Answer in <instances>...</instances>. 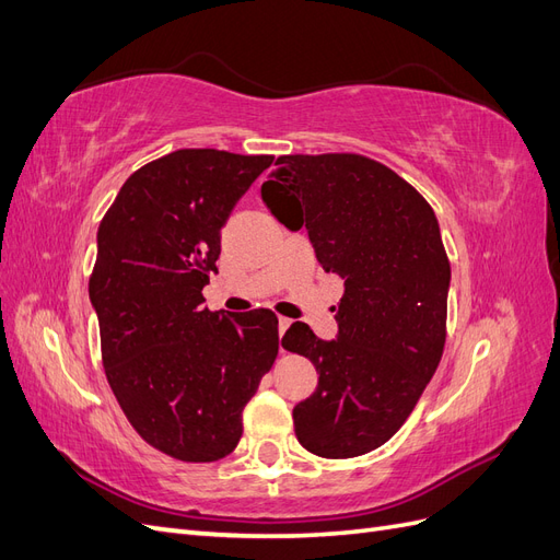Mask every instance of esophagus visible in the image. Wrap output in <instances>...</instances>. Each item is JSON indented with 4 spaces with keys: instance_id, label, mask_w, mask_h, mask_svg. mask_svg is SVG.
<instances>
[{
    "instance_id": "esophagus-1",
    "label": "esophagus",
    "mask_w": 560,
    "mask_h": 560,
    "mask_svg": "<svg viewBox=\"0 0 560 560\" xmlns=\"http://www.w3.org/2000/svg\"><path fill=\"white\" fill-rule=\"evenodd\" d=\"M290 325H292V319H287V317H280L278 319V334H280V341H282V334L290 329ZM280 352H284V348H282V343H280Z\"/></svg>"
}]
</instances>
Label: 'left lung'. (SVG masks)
I'll list each match as a JSON object with an SVG mask.
<instances>
[{"instance_id": "1", "label": "left lung", "mask_w": 560, "mask_h": 560, "mask_svg": "<svg viewBox=\"0 0 560 560\" xmlns=\"http://www.w3.org/2000/svg\"><path fill=\"white\" fill-rule=\"evenodd\" d=\"M261 186L287 229H306L315 257L343 280L338 334L303 322L282 348L317 369L294 406L299 444L341 460L383 446L411 416L442 360L451 264L430 202L387 165L360 154L280 156Z\"/></svg>"}]
</instances>
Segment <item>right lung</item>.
Instances as JSON below:
<instances>
[{
    "label": "right lung",
    "mask_w": 560,
    "mask_h": 560,
    "mask_svg": "<svg viewBox=\"0 0 560 560\" xmlns=\"http://www.w3.org/2000/svg\"><path fill=\"white\" fill-rule=\"evenodd\" d=\"M273 156L179 149L135 171L97 229L89 282L112 393L147 444L214 463L243 436V409L278 358L266 308L212 313L231 210Z\"/></svg>",
    "instance_id": "obj_1"
}]
</instances>
